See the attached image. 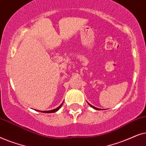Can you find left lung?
Instances as JSON below:
<instances>
[{"label":"left lung","mask_w":146,"mask_h":146,"mask_svg":"<svg viewBox=\"0 0 146 146\" xmlns=\"http://www.w3.org/2000/svg\"><path fill=\"white\" fill-rule=\"evenodd\" d=\"M88 104H89L90 106L91 107H92L94 109H95V110H100V109H99V108H96V107H94V106H92L91 104H89L88 102Z\"/></svg>","instance_id":"obj_1"}]
</instances>
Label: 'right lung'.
I'll return each mask as SVG.
<instances>
[{
    "label": "right lung",
    "instance_id": "add662e5",
    "mask_svg": "<svg viewBox=\"0 0 146 146\" xmlns=\"http://www.w3.org/2000/svg\"><path fill=\"white\" fill-rule=\"evenodd\" d=\"M62 104H63V102L61 104H60V106L58 107L57 108L54 109V110H49V111H41V112H44V113H54V112H56V111H58L60 108V107L62 106Z\"/></svg>",
    "mask_w": 146,
    "mask_h": 146
}]
</instances>
